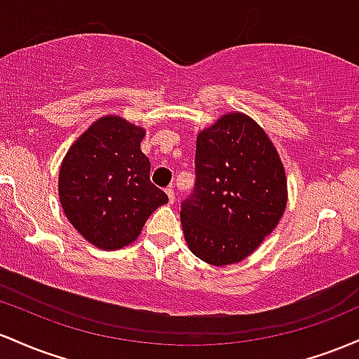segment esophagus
<instances>
[{
  "mask_svg": "<svg viewBox=\"0 0 359 359\" xmlns=\"http://www.w3.org/2000/svg\"><path fill=\"white\" fill-rule=\"evenodd\" d=\"M166 195H168V200H169V203H175V190H172L171 187L166 188Z\"/></svg>",
  "mask_w": 359,
  "mask_h": 359,
  "instance_id": "esophagus-1",
  "label": "esophagus"
}]
</instances>
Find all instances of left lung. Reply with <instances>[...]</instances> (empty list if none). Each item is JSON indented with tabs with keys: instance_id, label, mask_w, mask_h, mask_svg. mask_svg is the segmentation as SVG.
Here are the masks:
<instances>
[{
	"instance_id": "obj_1",
	"label": "left lung",
	"mask_w": 359,
	"mask_h": 359,
	"mask_svg": "<svg viewBox=\"0 0 359 359\" xmlns=\"http://www.w3.org/2000/svg\"><path fill=\"white\" fill-rule=\"evenodd\" d=\"M195 188L181 203L188 248L213 266L243 261L287 208V176L275 146L252 118L225 114L196 139Z\"/></svg>"
}]
</instances>
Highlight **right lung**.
Listing matches in <instances>:
<instances>
[{"label": "right lung", "instance_id": "right-lung-1", "mask_svg": "<svg viewBox=\"0 0 359 359\" xmlns=\"http://www.w3.org/2000/svg\"><path fill=\"white\" fill-rule=\"evenodd\" d=\"M142 127L102 116L72 144L59 171L67 220L88 243L114 251L132 244L168 195L151 183Z\"/></svg>", "mask_w": 359, "mask_h": 359}]
</instances>
